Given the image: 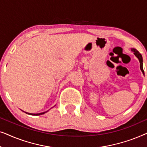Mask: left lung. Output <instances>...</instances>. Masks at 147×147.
Instances as JSON below:
<instances>
[{"mask_svg":"<svg viewBox=\"0 0 147 147\" xmlns=\"http://www.w3.org/2000/svg\"><path fill=\"white\" fill-rule=\"evenodd\" d=\"M131 51L134 52V55H135L136 57L138 58V60H139V62H140V69H141L142 74H144V70H143V66H142V65H143V63H142V61H143V60H142V57L141 54H140V53H139V52H138L136 49H134V48H132Z\"/></svg>","mask_w":147,"mask_h":147,"instance_id":"obj_1","label":"left lung"}]
</instances>
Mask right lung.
Segmentation results:
<instances>
[{"label":"right lung","instance_id":"right-lung-1","mask_svg":"<svg viewBox=\"0 0 147 147\" xmlns=\"http://www.w3.org/2000/svg\"><path fill=\"white\" fill-rule=\"evenodd\" d=\"M24 112V111H23ZM48 112V111H46V112H41V113H39V114H31V113H28V112H25L26 114H30V115H33V116H38V115H41V114H43L46 113V112Z\"/></svg>","mask_w":147,"mask_h":147}]
</instances>
